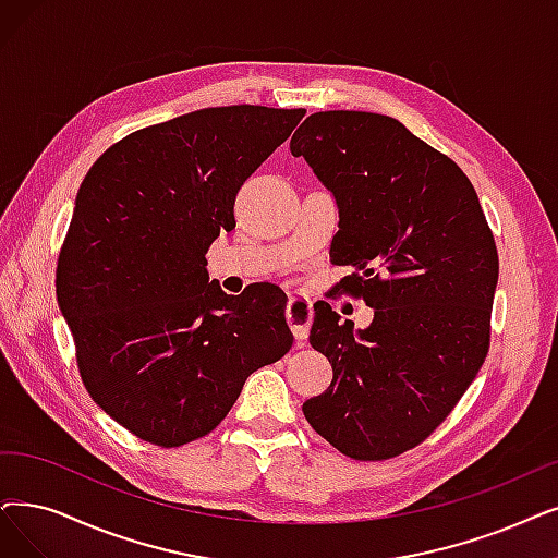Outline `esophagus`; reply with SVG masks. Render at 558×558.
<instances>
[{"instance_id":"1","label":"esophagus","mask_w":558,"mask_h":558,"mask_svg":"<svg viewBox=\"0 0 558 558\" xmlns=\"http://www.w3.org/2000/svg\"><path fill=\"white\" fill-rule=\"evenodd\" d=\"M286 316H288V325H291L298 345H304L306 337H308V327H311V316H314V308H311V302L306 298H291L286 306Z\"/></svg>"}]
</instances>
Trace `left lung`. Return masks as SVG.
Instances as JSON below:
<instances>
[{"label": "left lung", "instance_id": "obj_1", "mask_svg": "<svg viewBox=\"0 0 558 558\" xmlns=\"http://www.w3.org/2000/svg\"><path fill=\"white\" fill-rule=\"evenodd\" d=\"M339 210L333 260L375 308L354 329L316 304L311 345L331 362L306 421L354 460H387L426 439L474 383L489 343L499 258L462 169L391 117L318 111L291 140Z\"/></svg>", "mask_w": 558, "mask_h": 558}]
</instances>
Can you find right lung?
<instances>
[{
  "mask_svg": "<svg viewBox=\"0 0 558 558\" xmlns=\"http://www.w3.org/2000/svg\"><path fill=\"white\" fill-rule=\"evenodd\" d=\"M306 109L231 105L132 132L88 169L57 265V302L96 403L132 435L181 447L229 414L247 377L291 350L286 295H227L206 252L240 185Z\"/></svg>",
  "mask_w": 558,
  "mask_h": 558,
  "instance_id": "obj_1",
  "label": "right lung"
}]
</instances>
